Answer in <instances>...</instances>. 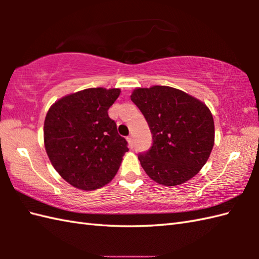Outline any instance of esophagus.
<instances>
[{"mask_svg":"<svg viewBox=\"0 0 259 259\" xmlns=\"http://www.w3.org/2000/svg\"><path fill=\"white\" fill-rule=\"evenodd\" d=\"M126 141H128V144H129L130 147L134 146V138H133V136H129L128 138H126Z\"/></svg>","mask_w":259,"mask_h":259,"instance_id":"34e87169","label":"esophagus"}]
</instances>
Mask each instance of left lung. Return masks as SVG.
<instances>
[{"label": "left lung", "mask_w": 259, "mask_h": 259, "mask_svg": "<svg viewBox=\"0 0 259 259\" xmlns=\"http://www.w3.org/2000/svg\"><path fill=\"white\" fill-rule=\"evenodd\" d=\"M130 98L145 115L152 135L149 151L138 156L146 174L168 187L195 177L214 144L209 108L197 98L167 85L137 88Z\"/></svg>", "instance_id": "obj_1"}]
</instances>
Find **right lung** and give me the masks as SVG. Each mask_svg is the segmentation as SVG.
I'll list each match as a JSON object with an SVG mask.
<instances>
[{
  "label": "right lung",
  "instance_id": "obj_1",
  "mask_svg": "<svg viewBox=\"0 0 259 259\" xmlns=\"http://www.w3.org/2000/svg\"><path fill=\"white\" fill-rule=\"evenodd\" d=\"M120 92L89 88L62 97L49 109L46 151L58 174L75 188L90 191L109 184L129 150L108 115Z\"/></svg>",
  "mask_w": 259,
  "mask_h": 259
}]
</instances>
